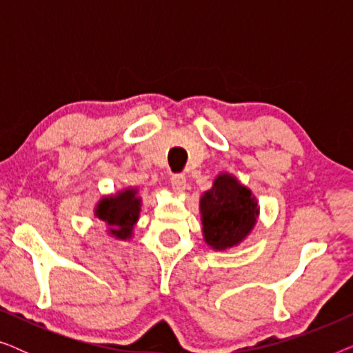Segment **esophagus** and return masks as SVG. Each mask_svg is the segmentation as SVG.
Wrapping results in <instances>:
<instances>
[{"instance_id":"obj_1","label":"esophagus","mask_w":353,"mask_h":353,"mask_svg":"<svg viewBox=\"0 0 353 353\" xmlns=\"http://www.w3.org/2000/svg\"><path fill=\"white\" fill-rule=\"evenodd\" d=\"M170 185L173 188V191L183 192L186 190V176L185 175H173L170 178Z\"/></svg>"}]
</instances>
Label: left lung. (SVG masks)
Segmentation results:
<instances>
[{
	"label": "left lung",
	"mask_w": 353,
	"mask_h": 353,
	"mask_svg": "<svg viewBox=\"0 0 353 353\" xmlns=\"http://www.w3.org/2000/svg\"><path fill=\"white\" fill-rule=\"evenodd\" d=\"M202 236L214 250L243 243L257 223L260 207L249 188L231 173H220L199 201Z\"/></svg>",
	"instance_id": "left-lung-1"
}]
</instances>
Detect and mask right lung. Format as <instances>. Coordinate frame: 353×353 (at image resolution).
Segmentation results:
<instances>
[{"label":"right lung","instance_id":"right-lung-1","mask_svg":"<svg viewBox=\"0 0 353 353\" xmlns=\"http://www.w3.org/2000/svg\"><path fill=\"white\" fill-rule=\"evenodd\" d=\"M141 212V196L138 188H125L112 196H104L94 207V216L108 226V234L128 241Z\"/></svg>","mask_w":353,"mask_h":353}]
</instances>
